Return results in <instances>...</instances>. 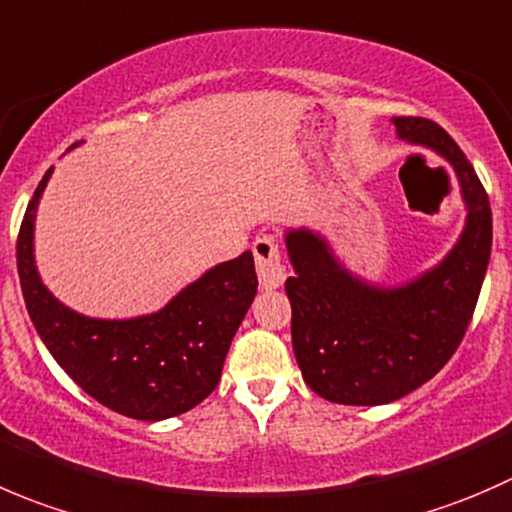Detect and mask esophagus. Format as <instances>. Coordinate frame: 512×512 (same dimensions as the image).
I'll return each instance as SVG.
<instances>
[{
	"mask_svg": "<svg viewBox=\"0 0 512 512\" xmlns=\"http://www.w3.org/2000/svg\"><path fill=\"white\" fill-rule=\"evenodd\" d=\"M254 256L261 288L271 291V288L283 286V281H286V266H283L281 249H278V244L271 236H258L254 241Z\"/></svg>",
	"mask_w": 512,
	"mask_h": 512,
	"instance_id": "1",
	"label": "esophagus"
}]
</instances>
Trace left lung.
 <instances>
[{
	"mask_svg": "<svg viewBox=\"0 0 512 512\" xmlns=\"http://www.w3.org/2000/svg\"><path fill=\"white\" fill-rule=\"evenodd\" d=\"M393 126L448 161L468 214L443 261L401 286L351 273L318 231H286L293 353L308 388L343 406H383L430 381L463 341L490 261V201L460 146L421 116H396Z\"/></svg>",
	"mask_w": 512,
	"mask_h": 512,
	"instance_id": "8db88e82",
	"label": "left lung"
}]
</instances>
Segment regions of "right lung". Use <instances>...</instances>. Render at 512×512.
<instances>
[{"label":"right lung","mask_w":512,"mask_h":512,"mask_svg":"<svg viewBox=\"0 0 512 512\" xmlns=\"http://www.w3.org/2000/svg\"><path fill=\"white\" fill-rule=\"evenodd\" d=\"M52 169L24 214L17 268L39 338L94 401L136 421H164L199 406L216 388L231 341L256 296L254 254L209 268L164 308L136 318H91L64 306L34 261V221Z\"/></svg>","instance_id":"obj_1"}]
</instances>
